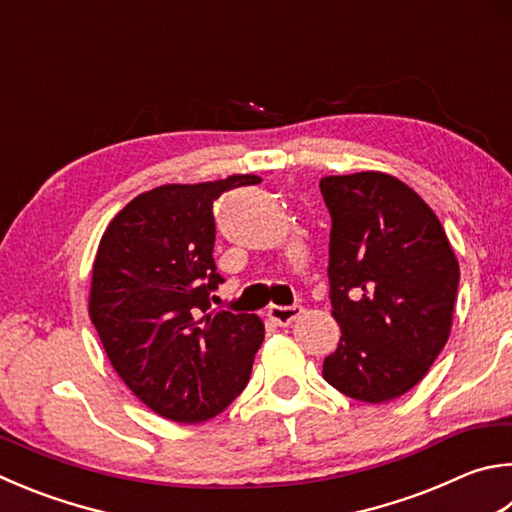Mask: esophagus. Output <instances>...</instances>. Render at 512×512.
Returning <instances> with one entry per match:
<instances>
[{"label":"esophagus","mask_w":512,"mask_h":512,"mask_svg":"<svg viewBox=\"0 0 512 512\" xmlns=\"http://www.w3.org/2000/svg\"><path fill=\"white\" fill-rule=\"evenodd\" d=\"M302 315V306H268V318L280 327H288V324L295 322Z\"/></svg>","instance_id":"esophagus-1"}]
</instances>
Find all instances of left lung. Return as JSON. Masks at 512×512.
I'll return each mask as SVG.
<instances>
[{
    "mask_svg": "<svg viewBox=\"0 0 512 512\" xmlns=\"http://www.w3.org/2000/svg\"><path fill=\"white\" fill-rule=\"evenodd\" d=\"M320 190L331 212V315L342 331L322 376L353 401H394L450 338L457 255L434 210L392 174L324 176Z\"/></svg>",
    "mask_w": 512,
    "mask_h": 512,
    "instance_id": "1",
    "label": "left lung"
}]
</instances>
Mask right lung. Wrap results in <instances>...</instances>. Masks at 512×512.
<instances>
[{
  "label": "right lung",
  "mask_w": 512,
  "mask_h": 512,
  "mask_svg": "<svg viewBox=\"0 0 512 512\" xmlns=\"http://www.w3.org/2000/svg\"><path fill=\"white\" fill-rule=\"evenodd\" d=\"M255 174L167 183L138 194L102 232L89 318L111 367L152 412L176 423L217 416L244 392L264 322L208 311L221 284L212 203Z\"/></svg>",
  "instance_id": "add662e5"
}]
</instances>
